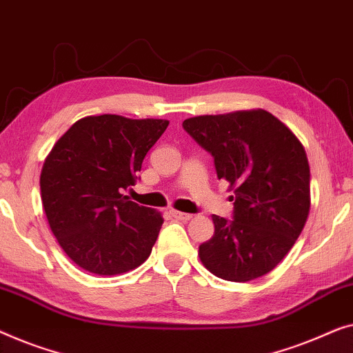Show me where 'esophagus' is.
<instances>
[{
  "label": "esophagus",
  "mask_w": 353,
  "mask_h": 353,
  "mask_svg": "<svg viewBox=\"0 0 353 353\" xmlns=\"http://www.w3.org/2000/svg\"><path fill=\"white\" fill-rule=\"evenodd\" d=\"M170 214L174 217V219H177V221H188V219H192V214H187V212H181V211H176V210L170 211Z\"/></svg>",
  "instance_id": "obj_1"
}]
</instances>
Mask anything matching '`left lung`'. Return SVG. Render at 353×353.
I'll use <instances>...</instances> for the list:
<instances>
[{"instance_id": "obj_1", "label": "left lung", "mask_w": 353, "mask_h": 353, "mask_svg": "<svg viewBox=\"0 0 353 353\" xmlns=\"http://www.w3.org/2000/svg\"><path fill=\"white\" fill-rule=\"evenodd\" d=\"M182 126L233 190L232 221L212 214L214 235L198 250L203 265L227 281L269 274L309 216L310 168L299 139L261 108L193 117Z\"/></svg>"}]
</instances>
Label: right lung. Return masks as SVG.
<instances>
[{"instance_id": "obj_1", "label": "right lung", "mask_w": 353, "mask_h": 353, "mask_svg": "<svg viewBox=\"0 0 353 353\" xmlns=\"http://www.w3.org/2000/svg\"><path fill=\"white\" fill-rule=\"evenodd\" d=\"M168 120L120 115L78 120L44 160L39 188L49 227L86 272L118 275L150 256L163 217L123 195Z\"/></svg>"}]
</instances>
